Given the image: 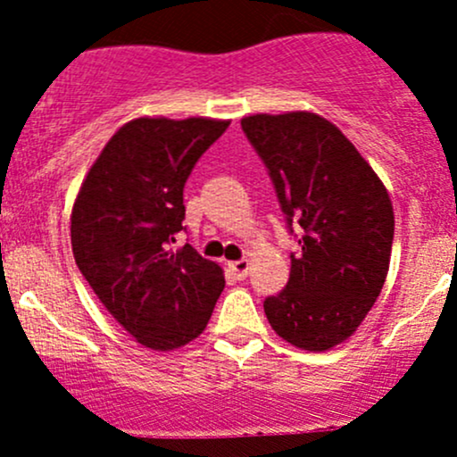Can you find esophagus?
<instances>
[{"mask_svg": "<svg viewBox=\"0 0 457 457\" xmlns=\"http://www.w3.org/2000/svg\"><path fill=\"white\" fill-rule=\"evenodd\" d=\"M229 271H232L234 278L243 280L247 276V271H250V261L247 258H241V261H234V262H228Z\"/></svg>", "mask_w": 457, "mask_h": 457, "instance_id": "obj_1", "label": "esophagus"}]
</instances>
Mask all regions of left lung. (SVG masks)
<instances>
[{"label": "left lung", "mask_w": 457, "mask_h": 457, "mask_svg": "<svg viewBox=\"0 0 457 457\" xmlns=\"http://www.w3.org/2000/svg\"><path fill=\"white\" fill-rule=\"evenodd\" d=\"M265 163L287 229L289 280L262 307L276 334L325 352L356 331L389 270L394 207L371 165L327 119L254 114L241 121Z\"/></svg>", "instance_id": "1"}]
</instances>
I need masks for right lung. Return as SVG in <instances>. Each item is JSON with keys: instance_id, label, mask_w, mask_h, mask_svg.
Returning <instances> with one entry per match:
<instances>
[{"instance_id": "obj_1", "label": "right lung", "mask_w": 457, "mask_h": 457, "mask_svg": "<svg viewBox=\"0 0 457 457\" xmlns=\"http://www.w3.org/2000/svg\"><path fill=\"white\" fill-rule=\"evenodd\" d=\"M229 121L135 119L105 143L71 219L72 252L105 310L141 345L159 352L205 329L225 287L223 270L183 232V187Z\"/></svg>"}]
</instances>
